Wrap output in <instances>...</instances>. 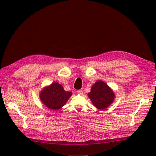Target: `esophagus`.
Segmentation results:
<instances>
[{
  "label": "esophagus",
  "mask_w": 156,
  "mask_h": 156,
  "mask_svg": "<svg viewBox=\"0 0 156 156\" xmlns=\"http://www.w3.org/2000/svg\"><path fill=\"white\" fill-rule=\"evenodd\" d=\"M77 93L79 94H81V95H83V91L82 90H77Z\"/></svg>",
  "instance_id": "obj_1"
}]
</instances>
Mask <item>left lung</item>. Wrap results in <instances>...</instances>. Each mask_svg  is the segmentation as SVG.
Segmentation results:
<instances>
[{"label": "left lung", "mask_w": 156, "mask_h": 156, "mask_svg": "<svg viewBox=\"0 0 156 156\" xmlns=\"http://www.w3.org/2000/svg\"><path fill=\"white\" fill-rule=\"evenodd\" d=\"M88 96L94 105L100 110L109 106L115 97L112 89L102 81H98L94 84Z\"/></svg>", "instance_id": "obj_1"}]
</instances>
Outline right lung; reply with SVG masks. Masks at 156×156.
Masks as SVG:
<instances>
[{
  "instance_id": "obj_1",
  "label": "right lung",
  "mask_w": 156,
  "mask_h": 156,
  "mask_svg": "<svg viewBox=\"0 0 156 156\" xmlns=\"http://www.w3.org/2000/svg\"><path fill=\"white\" fill-rule=\"evenodd\" d=\"M72 95V92L65 91L61 84L55 82L42 90L40 98L47 107L56 111L62 108Z\"/></svg>"
}]
</instances>
